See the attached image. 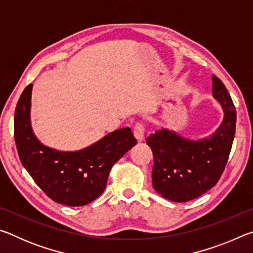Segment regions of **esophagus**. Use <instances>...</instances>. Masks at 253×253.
Here are the masks:
<instances>
[{
	"mask_svg": "<svg viewBox=\"0 0 253 253\" xmlns=\"http://www.w3.org/2000/svg\"><path fill=\"white\" fill-rule=\"evenodd\" d=\"M134 136L138 142H142L145 136V128L142 124H136L134 127Z\"/></svg>",
	"mask_w": 253,
	"mask_h": 253,
	"instance_id": "esophagus-1",
	"label": "esophagus"
}]
</instances>
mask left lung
<instances>
[{
  "label": "left lung",
  "instance_id": "1",
  "mask_svg": "<svg viewBox=\"0 0 253 253\" xmlns=\"http://www.w3.org/2000/svg\"><path fill=\"white\" fill-rule=\"evenodd\" d=\"M212 95L221 104L224 117L211 136L193 140L162 128L146 138L154 156L153 186L173 202H187L204 194L219 181L228 162L237 113L225 85L214 75Z\"/></svg>",
  "mask_w": 253,
  "mask_h": 253
}]
</instances>
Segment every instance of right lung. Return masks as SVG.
Returning <instances> with one entry per match:
<instances>
[{
    "instance_id": "obj_1",
    "label": "right lung",
    "mask_w": 253,
    "mask_h": 253,
    "mask_svg": "<svg viewBox=\"0 0 253 253\" xmlns=\"http://www.w3.org/2000/svg\"><path fill=\"white\" fill-rule=\"evenodd\" d=\"M32 87L30 84L24 89L14 114V138L21 163L54 202L68 207L92 202L104 192L113 165L136 145L130 128L114 130L76 152L45 146L31 127Z\"/></svg>"
}]
</instances>
